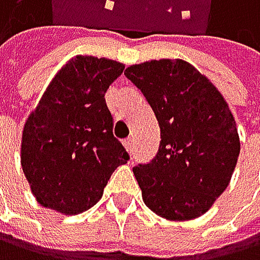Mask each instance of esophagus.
I'll return each instance as SVG.
<instances>
[{"label":"esophagus","mask_w":260,"mask_h":260,"mask_svg":"<svg viewBox=\"0 0 260 260\" xmlns=\"http://www.w3.org/2000/svg\"><path fill=\"white\" fill-rule=\"evenodd\" d=\"M124 148L127 150L129 153H134V141H133V139H127V141H124Z\"/></svg>","instance_id":"34e87169"}]
</instances>
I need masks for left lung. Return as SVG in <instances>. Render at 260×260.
<instances>
[{
    "label": "left lung",
    "instance_id": "8db88e82",
    "mask_svg": "<svg viewBox=\"0 0 260 260\" xmlns=\"http://www.w3.org/2000/svg\"><path fill=\"white\" fill-rule=\"evenodd\" d=\"M124 75L158 119L161 142L134 176L148 209L168 220H193L229 187L240 155L235 118L217 87L182 59L147 60Z\"/></svg>",
    "mask_w": 260,
    "mask_h": 260
}]
</instances>
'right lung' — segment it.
<instances>
[{
  "mask_svg": "<svg viewBox=\"0 0 260 260\" xmlns=\"http://www.w3.org/2000/svg\"><path fill=\"white\" fill-rule=\"evenodd\" d=\"M124 63L75 55L55 73L22 131L20 165L36 201L76 216L102 198L129 155L113 137L105 92Z\"/></svg>",
  "mask_w": 260,
  "mask_h": 260,
  "instance_id": "add662e5",
  "label": "right lung"
}]
</instances>
